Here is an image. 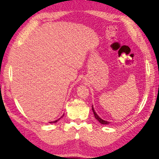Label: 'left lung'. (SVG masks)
<instances>
[{
	"mask_svg": "<svg viewBox=\"0 0 159 159\" xmlns=\"http://www.w3.org/2000/svg\"><path fill=\"white\" fill-rule=\"evenodd\" d=\"M92 111H93V114H94V116H95V119H97V120H98V121H99L100 123H102V124H103V125H108V124L110 123L109 122L106 121H104V120H103L102 119H101V118L98 116V114L95 113V110H94V109H93V107H92Z\"/></svg>",
	"mask_w": 159,
	"mask_h": 159,
	"instance_id": "8db88e82",
	"label": "left lung"
}]
</instances>
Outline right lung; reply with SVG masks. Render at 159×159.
<instances>
[{
    "instance_id": "1",
    "label": "right lung",
    "mask_w": 159,
    "mask_h": 159,
    "mask_svg": "<svg viewBox=\"0 0 159 159\" xmlns=\"http://www.w3.org/2000/svg\"><path fill=\"white\" fill-rule=\"evenodd\" d=\"M64 114H63V115H62V116L60 118V119H57V120H56V121H51V122H50V123H56V122H57V121H59V120L61 118V117H64Z\"/></svg>"
}]
</instances>
